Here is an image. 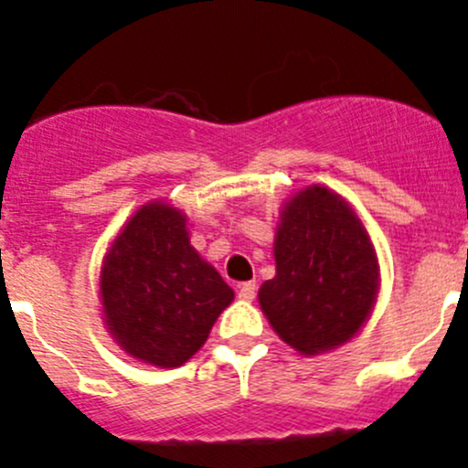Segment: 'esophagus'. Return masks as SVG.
Returning <instances> with one entry per match:
<instances>
[{
	"label": "esophagus",
	"mask_w": 468,
	"mask_h": 468,
	"mask_svg": "<svg viewBox=\"0 0 468 468\" xmlns=\"http://www.w3.org/2000/svg\"><path fill=\"white\" fill-rule=\"evenodd\" d=\"M254 297H257V283H254V282L240 283V288H239V300L252 302Z\"/></svg>",
	"instance_id": "obj_1"
}]
</instances>
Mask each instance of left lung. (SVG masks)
Returning <instances> with one entry per match:
<instances>
[{
  "mask_svg": "<svg viewBox=\"0 0 468 468\" xmlns=\"http://www.w3.org/2000/svg\"><path fill=\"white\" fill-rule=\"evenodd\" d=\"M277 274L259 288L270 326L304 356L338 349L363 329L378 295V259L342 196L313 185L283 205L274 234Z\"/></svg>",
  "mask_w": 468,
  "mask_h": 468,
  "instance_id": "left-lung-1",
  "label": "left lung"
}]
</instances>
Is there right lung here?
I'll use <instances>...</instances> for the list:
<instances>
[{
	"mask_svg": "<svg viewBox=\"0 0 468 468\" xmlns=\"http://www.w3.org/2000/svg\"><path fill=\"white\" fill-rule=\"evenodd\" d=\"M99 288L108 334L155 367L185 365L234 300L191 245L186 216L164 200L139 207L114 236Z\"/></svg>",
	"mask_w": 468,
	"mask_h": 468,
	"instance_id": "1",
	"label": "right lung"
}]
</instances>
